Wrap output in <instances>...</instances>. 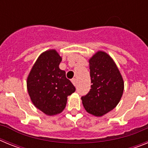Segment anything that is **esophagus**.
<instances>
[{
	"label": "esophagus",
	"instance_id": "obj_1",
	"mask_svg": "<svg viewBox=\"0 0 148 148\" xmlns=\"http://www.w3.org/2000/svg\"><path fill=\"white\" fill-rule=\"evenodd\" d=\"M72 83L74 84V86H76V84H77L76 79H75V78H73V79H72Z\"/></svg>",
	"mask_w": 148,
	"mask_h": 148
}]
</instances>
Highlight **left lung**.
<instances>
[{
    "mask_svg": "<svg viewBox=\"0 0 148 148\" xmlns=\"http://www.w3.org/2000/svg\"><path fill=\"white\" fill-rule=\"evenodd\" d=\"M91 89L82 100L87 113L102 116L119 104L124 81L118 67L108 53L99 51L89 60Z\"/></svg>",
    "mask_w": 148,
    "mask_h": 148,
    "instance_id": "left-lung-1",
    "label": "left lung"
}]
</instances>
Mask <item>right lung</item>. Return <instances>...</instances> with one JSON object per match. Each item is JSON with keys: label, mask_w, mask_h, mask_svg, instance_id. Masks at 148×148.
<instances>
[{"label": "right lung", "mask_w": 148, "mask_h": 148, "mask_svg": "<svg viewBox=\"0 0 148 148\" xmlns=\"http://www.w3.org/2000/svg\"><path fill=\"white\" fill-rule=\"evenodd\" d=\"M61 56L55 49L41 53L27 77V90L34 105L48 116L61 113L75 87L59 68Z\"/></svg>", "instance_id": "obj_1"}]
</instances>
